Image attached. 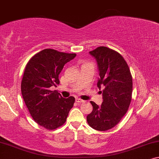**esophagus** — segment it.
<instances>
[{
    "instance_id": "obj_1",
    "label": "esophagus",
    "mask_w": 159,
    "mask_h": 159,
    "mask_svg": "<svg viewBox=\"0 0 159 159\" xmlns=\"http://www.w3.org/2000/svg\"><path fill=\"white\" fill-rule=\"evenodd\" d=\"M75 102H76L77 103H83V102H84V100L79 99V98H76V99H75Z\"/></svg>"
}]
</instances>
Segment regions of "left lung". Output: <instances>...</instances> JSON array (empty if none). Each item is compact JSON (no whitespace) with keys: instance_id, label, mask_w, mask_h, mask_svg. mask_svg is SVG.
Masks as SVG:
<instances>
[{"instance_id":"1","label":"left lung","mask_w":159,"mask_h":159,"mask_svg":"<svg viewBox=\"0 0 159 159\" xmlns=\"http://www.w3.org/2000/svg\"><path fill=\"white\" fill-rule=\"evenodd\" d=\"M97 61L99 78L97 86L102 88L101 106L91 102L93 110L87 115L88 124L99 131H106L120 122L130 104L133 79L123 57L106 47L89 52Z\"/></svg>"}]
</instances>
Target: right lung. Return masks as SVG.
<instances>
[{"label":"right lung","mask_w":159,"mask_h":159,"mask_svg":"<svg viewBox=\"0 0 159 159\" xmlns=\"http://www.w3.org/2000/svg\"><path fill=\"white\" fill-rule=\"evenodd\" d=\"M75 53L60 52L45 49L34 55L24 70L21 94L31 116L40 126L54 129L66 121L75 98H62L50 87L60 84L58 75L65 64L73 60Z\"/></svg>","instance_id":"right-lung-1"}]
</instances>
